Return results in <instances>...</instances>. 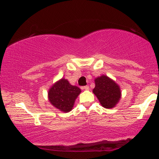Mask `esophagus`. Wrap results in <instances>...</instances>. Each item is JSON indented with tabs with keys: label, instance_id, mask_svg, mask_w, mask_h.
Segmentation results:
<instances>
[{
	"label": "esophagus",
	"instance_id": "obj_1",
	"mask_svg": "<svg viewBox=\"0 0 159 159\" xmlns=\"http://www.w3.org/2000/svg\"><path fill=\"white\" fill-rule=\"evenodd\" d=\"M89 88H89L88 85H85V86L82 87V89H84V90H88Z\"/></svg>",
	"mask_w": 159,
	"mask_h": 159
}]
</instances>
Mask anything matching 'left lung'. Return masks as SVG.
<instances>
[{
  "label": "left lung",
  "instance_id": "obj_1",
  "mask_svg": "<svg viewBox=\"0 0 159 159\" xmlns=\"http://www.w3.org/2000/svg\"><path fill=\"white\" fill-rule=\"evenodd\" d=\"M95 87L93 92L104 108L114 107L121 97L120 88L110 78L105 75L95 80Z\"/></svg>",
  "mask_w": 159,
  "mask_h": 159
}]
</instances>
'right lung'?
<instances>
[{
  "mask_svg": "<svg viewBox=\"0 0 159 159\" xmlns=\"http://www.w3.org/2000/svg\"><path fill=\"white\" fill-rule=\"evenodd\" d=\"M81 92L77 86L71 85L65 79L54 84L48 92V98L52 105L64 112L72 109L75 99Z\"/></svg>",
  "mask_w": 159,
  "mask_h": 159,
  "instance_id": "1",
  "label": "right lung"
}]
</instances>
